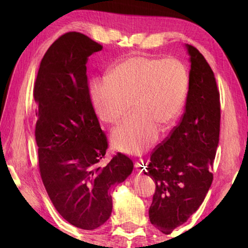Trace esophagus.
Here are the masks:
<instances>
[{"label": "esophagus", "instance_id": "1", "mask_svg": "<svg viewBox=\"0 0 248 248\" xmlns=\"http://www.w3.org/2000/svg\"><path fill=\"white\" fill-rule=\"evenodd\" d=\"M134 167L138 171H143L145 170V167H146V162L143 159H139L138 161L135 162Z\"/></svg>", "mask_w": 248, "mask_h": 248}]
</instances>
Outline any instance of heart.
Here are the masks:
<instances>
[{
  "mask_svg": "<svg viewBox=\"0 0 248 248\" xmlns=\"http://www.w3.org/2000/svg\"><path fill=\"white\" fill-rule=\"evenodd\" d=\"M188 88L186 68L175 59L136 55L125 57L109 68L104 81L89 87L94 113L103 123L119 124L114 131L116 148L139 155L155 143L160 127L175 123L183 108Z\"/></svg>",
  "mask_w": 248,
  "mask_h": 248,
  "instance_id": "heart-1",
  "label": "heart"
}]
</instances>
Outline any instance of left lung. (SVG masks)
I'll list each match as a JSON object with an SVG mask.
<instances>
[{
	"instance_id": "left-lung-1",
	"label": "left lung",
	"mask_w": 248,
	"mask_h": 248,
	"mask_svg": "<svg viewBox=\"0 0 248 248\" xmlns=\"http://www.w3.org/2000/svg\"><path fill=\"white\" fill-rule=\"evenodd\" d=\"M191 62L186 110L170 136L157 145L147 165L155 183L150 223L170 234L202 203L213 181L219 139V92L203 55L186 45Z\"/></svg>"
}]
</instances>
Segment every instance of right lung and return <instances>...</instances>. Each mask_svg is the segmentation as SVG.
<instances>
[{
	"label": "right lung",
	"instance_id": "1",
	"mask_svg": "<svg viewBox=\"0 0 248 248\" xmlns=\"http://www.w3.org/2000/svg\"><path fill=\"white\" fill-rule=\"evenodd\" d=\"M102 48L78 31L62 35L46 52L34 84L41 179L57 212L84 230L109 218L110 194L133 170L120 152L99 164L108 144L89 99L86 62Z\"/></svg>",
	"mask_w": 248,
	"mask_h": 248
}]
</instances>
